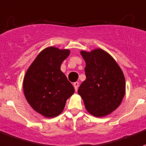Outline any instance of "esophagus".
I'll return each instance as SVG.
<instances>
[{"label":"esophagus","mask_w":146,"mask_h":146,"mask_svg":"<svg viewBox=\"0 0 146 146\" xmlns=\"http://www.w3.org/2000/svg\"><path fill=\"white\" fill-rule=\"evenodd\" d=\"M73 85H74V89H75V91L77 92L78 89V87H79V83H78V82H74V84H73Z\"/></svg>","instance_id":"1"}]
</instances>
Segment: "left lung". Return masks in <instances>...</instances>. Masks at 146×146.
Here are the masks:
<instances>
[{
    "mask_svg": "<svg viewBox=\"0 0 146 146\" xmlns=\"http://www.w3.org/2000/svg\"><path fill=\"white\" fill-rule=\"evenodd\" d=\"M85 61L86 79L78 93L86 110L95 117H105L113 112L125 94V79L115 60L102 48L80 51Z\"/></svg>",
    "mask_w": 146,
    "mask_h": 146,
    "instance_id": "left-lung-1",
    "label": "left lung"
}]
</instances>
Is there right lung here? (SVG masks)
Wrapping results in <instances>:
<instances>
[{
    "label": "right lung",
    "mask_w": 146,
    "mask_h": 146,
    "mask_svg": "<svg viewBox=\"0 0 146 146\" xmlns=\"http://www.w3.org/2000/svg\"><path fill=\"white\" fill-rule=\"evenodd\" d=\"M69 49L51 46L38 54L25 73L23 90L31 107L45 118H54L64 110L74 92L73 85L61 72Z\"/></svg>",
    "instance_id": "1"
}]
</instances>
